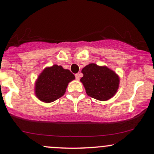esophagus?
Masks as SVG:
<instances>
[{"mask_svg":"<svg viewBox=\"0 0 154 154\" xmlns=\"http://www.w3.org/2000/svg\"><path fill=\"white\" fill-rule=\"evenodd\" d=\"M75 79H76L77 81H79V80L80 79V74H79V73H76V74L75 75Z\"/></svg>","mask_w":154,"mask_h":154,"instance_id":"obj_1","label":"esophagus"}]
</instances>
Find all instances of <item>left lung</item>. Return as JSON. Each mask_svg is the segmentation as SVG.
Returning a JSON list of instances; mask_svg holds the SVG:
<instances>
[{"label": "left lung", "mask_w": 154, "mask_h": 154, "mask_svg": "<svg viewBox=\"0 0 154 154\" xmlns=\"http://www.w3.org/2000/svg\"><path fill=\"white\" fill-rule=\"evenodd\" d=\"M83 83L88 96L100 101H106L116 94L120 78L114 71L106 66L91 63L82 69Z\"/></svg>", "instance_id": "left-lung-1"}]
</instances>
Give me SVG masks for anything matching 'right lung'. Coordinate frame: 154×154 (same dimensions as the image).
<instances>
[{
    "label": "right lung",
    "instance_id": "right-lung-1",
    "mask_svg": "<svg viewBox=\"0 0 154 154\" xmlns=\"http://www.w3.org/2000/svg\"><path fill=\"white\" fill-rule=\"evenodd\" d=\"M74 79V75L62 66L46 67L35 81V95L43 102H54L64 95L69 83Z\"/></svg>",
    "mask_w": 154,
    "mask_h": 154
}]
</instances>
